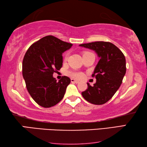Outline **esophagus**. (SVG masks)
<instances>
[{
    "instance_id": "obj_1",
    "label": "esophagus",
    "mask_w": 147,
    "mask_h": 147,
    "mask_svg": "<svg viewBox=\"0 0 147 147\" xmlns=\"http://www.w3.org/2000/svg\"><path fill=\"white\" fill-rule=\"evenodd\" d=\"M71 82L72 83H75V84H78L79 82L78 80H74L73 78H71Z\"/></svg>"
}]
</instances>
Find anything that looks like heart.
<instances>
[{"mask_svg": "<svg viewBox=\"0 0 147 147\" xmlns=\"http://www.w3.org/2000/svg\"><path fill=\"white\" fill-rule=\"evenodd\" d=\"M67 75L70 76L72 78H77V79H80V78H82L84 77V74L82 73H81V72H78V71H68L67 73Z\"/></svg>", "mask_w": 147, "mask_h": 147, "instance_id": "1", "label": "heart"}]
</instances>
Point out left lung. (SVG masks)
Segmentation results:
<instances>
[{"label": "left lung", "mask_w": 147, "mask_h": 147, "mask_svg": "<svg viewBox=\"0 0 147 147\" xmlns=\"http://www.w3.org/2000/svg\"><path fill=\"white\" fill-rule=\"evenodd\" d=\"M93 50L100 58L92 76L96 82L82 93L83 97L91 104L101 105L112 98L121 86L126 73V59L115 45L105 41H96L80 45Z\"/></svg>", "instance_id": "obj_1"}]
</instances>
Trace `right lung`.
<instances>
[{"instance_id": "add662e5", "label": "right lung", "mask_w": 147, "mask_h": 147, "mask_svg": "<svg viewBox=\"0 0 147 147\" xmlns=\"http://www.w3.org/2000/svg\"><path fill=\"white\" fill-rule=\"evenodd\" d=\"M72 46L47 36L27 50L23 61V76L29 94L39 106L51 108L63 98L71 79L64 76L58 82L53 73L61 68L62 54Z\"/></svg>"}]
</instances>
